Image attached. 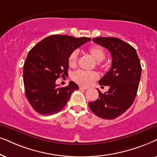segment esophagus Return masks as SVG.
I'll list each match as a JSON object with an SVG mask.
<instances>
[{
  "label": "esophagus",
  "instance_id": "obj_1",
  "mask_svg": "<svg viewBox=\"0 0 157 157\" xmlns=\"http://www.w3.org/2000/svg\"><path fill=\"white\" fill-rule=\"evenodd\" d=\"M79 88H80V90H87L88 89V87H83V86H79Z\"/></svg>",
  "mask_w": 157,
  "mask_h": 157
}]
</instances>
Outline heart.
<instances>
[{
    "label": "heart",
    "instance_id": "obj_1",
    "mask_svg": "<svg viewBox=\"0 0 157 157\" xmlns=\"http://www.w3.org/2000/svg\"><path fill=\"white\" fill-rule=\"evenodd\" d=\"M90 55L93 58L96 62H100L103 61L105 57V52L103 48L99 45L91 46L87 50ZM78 59V54L77 51L72 52L70 54L68 59L69 65L74 67L76 65ZM98 78V75L95 72H87V71L78 70L73 74V79L74 80L78 82L79 84L82 85H88L97 80Z\"/></svg>",
    "mask_w": 157,
    "mask_h": 157
}]
</instances>
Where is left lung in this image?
Here are the masks:
<instances>
[{"mask_svg":"<svg viewBox=\"0 0 157 157\" xmlns=\"http://www.w3.org/2000/svg\"><path fill=\"white\" fill-rule=\"evenodd\" d=\"M93 41L105 47L112 56V66L99 84L109 86L99 98L89 103L96 116L114 119L126 111L134 101L141 79V67L136 51L132 46L115 37H97Z\"/></svg>","mask_w":157,"mask_h":157,"instance_id":"8db88e82","label":"left lung"}]
</instances>
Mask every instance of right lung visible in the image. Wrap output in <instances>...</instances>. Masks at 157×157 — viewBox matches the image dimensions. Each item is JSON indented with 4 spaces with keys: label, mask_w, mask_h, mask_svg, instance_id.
I'll return each mask as SVG.
<instances>
[{
    "label": "right lung",
    "mask_w": 157,
    "mask_h": 157,
    "mask_svg": "<svg viewBox=\"0 0 157 157\" xmlns=\"http://www.w3.org/2000/svg\"><path fill=\"white\" fill-rule=\"evenodd\" d=\"M90 40L87 37L52 35L30 50L24 62L23 77L26 97L35 111L50 116L66 105L72 92L79 89L78 85L70 81L68 86L58 87L56 80L68 75L70 54Z\"/></svg>",
    "instance_id": "add662e5"
}]
</instances>
